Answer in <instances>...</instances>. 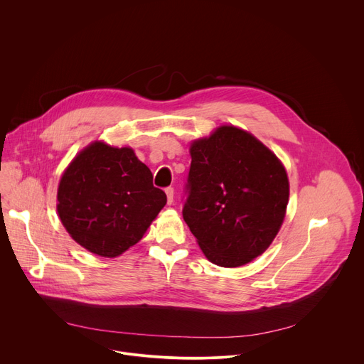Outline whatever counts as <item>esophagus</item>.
Masks as SVG:
<instances>
[{
    "label": "esophagus",
    "mask_w": 364,
    "mask_h": 364,
    "mask_svg": "<svg viewBox=\"0 0 364 364\" xmlns=\"http://www.w3.org/2000/svg\"><path fill=\"white\" fill-rule=\"evenodd\" d=\"M166 194H167L168 204H173V201H174V188L173 187H167L166 188Z\"/></svg>",
    "instance_id": "1"
}]
</instances>
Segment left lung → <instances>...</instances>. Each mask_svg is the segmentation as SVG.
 Wrapping results in <instances>:
<instances>
[{"instance_id":"8db88e82","label":"left lung","mask_w":364,"mask_h":364,"mask_svg":"<svg viewBox=\"0 0 364 364\" xmlns=\"http://www.w3.org/2000/svg\"><path fill=\"white\" fill-rule=\"evenodd\" d=\"M183 218L205 257L236 268L278 235L289 198L285 167L252 134L232 125L190 146Z\"/></svg>"}]
</instances>
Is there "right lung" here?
<instances>
[{
	"instance_id": "1",
	"label": "right lung",
	"mask_w": 364,
	"mask_h": 364,
	"mask_svg": "<svg viewBox=\"0 0 364 364\" xmlns=\"http://www.w3.org/2000/svg\"><path fill=\"white\" fill-rule=\"evenodd\" d=\"M166 203V193L154 187L149 168L132 148L102 141L76 155L58 190V213L68 233L103 257L138 243Z\"/></svg>"
}]
</instances>
